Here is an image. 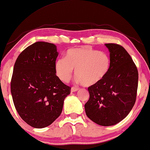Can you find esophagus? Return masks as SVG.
<instances>
[{
	"label": "esophagus",
	"instance_id": "34e87169",
	"mask_svg": "<svg viewBox=\"0 0 150 150\" xmlns=\"http://www.w3.org/2000/svg\"><path fill=\"white\" fill-rule=\"evenodd\" d=\"M78 89H79L74 88V87H73V88L71 89V92H75V91H78Z\"/></svg>",
	"mask_w": 150,
	"mask_h": 150
}]
</instances>
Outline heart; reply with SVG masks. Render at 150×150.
<instances>
[{"label": "heart", "instance_id": "obj_1", "mask_svg": "<svg viewBox=\"0 0 150 150\" xmlns=\"http://www.w3.org/2000/svg\"><path fill=\"white\" fill-rule=\"evenodd\" d=\"M110 66L109 56L88 47L71 48L65 57L57 59L54 69L57 77L63 82H69L75 69L77 81L86 87L100 84L108 74Z\"/></svg>", "mask_w": 150, "mask_h": 150}]
</instances>
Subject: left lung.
I'll return each mask as SVG.
<instances>
[{
  "instance_id": "8db88e82",
  "label": "left lung",
  "mask_w": 150,
  "mask_h": 150,
  "mask_svg": "<svg viewBox=\"0 0 150 150\" xmlns=\"http://www.w3.org/2000/svg\"><path fill=\"white\" fill-rule=\"evenodd\" d=\"M110 52V66L104 79L89 87V99L85 104L86 115L101 126H112L127 117L135 104L138 71L123 47L105 44Z\"/></svg>"
}]
</instances>
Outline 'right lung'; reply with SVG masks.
Returning a JSON list of instances; mask_svg holds the SVG:
<instances>
[{
  "label": "right lung",
  "mask_w": 150,
  "mask_h": 150,
  "mask_svg": "<svg viewBox=\"0 0 150 150\" xmlns=\"http://www.w3.org/2000/svg\"><path fill=\"white\" fill-rule=\"evenodd\" d=\"M59 55L54 44L37 42L26 48L15 61L11 92L20 117L31 127L44 128L61 115L71 88L56 75Z\"/></svg>",
  "instance_id": "right-lung-1"
}]
</instances>
